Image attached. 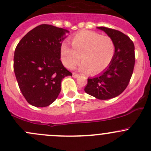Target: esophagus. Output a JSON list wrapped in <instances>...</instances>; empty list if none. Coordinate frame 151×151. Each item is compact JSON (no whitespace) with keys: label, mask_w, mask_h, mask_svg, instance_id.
Returning <instances> with one entry per match:
<instances>
[{"label":"esophagus","mask_w":151,"mask_h":151,"mask_svg":"<svg viewBox=\"0 0 151 151\" xmlns=\"http://www.w3.org/2000/svg\"><path fill=\"white\" fill-rule=\"evenodd\" d=\"M72 77H74V78H77V77H80V75H79V74H76V73H73Z\"/></svg>","instance_id":"obj_1"}]
</instances>
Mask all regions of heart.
Segmentation results:
<instances>
[{
  "mask_svg": "<svg viewBox=\"0 0 151 151\" xmlns=\"http://www.w3.org/2000/svg\"><path fill=\"white\" fill-rule=\"evenodd\" d=\"M72 47L62 43L60 54L62 61L67 68H71L80 60V71L97 74L108 68L115 54L114 43L108 36L91 31H82L73 37Z\"/></svg>",
  "mask_w": 151,
  "mask_h": 151,
  "instance_id": "obj_1",
  "label": "heart"
}]
</instances>
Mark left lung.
Wrapping results in <instances>:
<instances>
[{
    "label": "left lung",
    "mask_w": 151,
    "mask_h": 151,
    "mask_svg": "<svg viewBox=\"0 0 151 151\" xmlns=\"http://www.w3.org/2000/svg\"><path fill=\"white\" fill-rule=\"evenodd\" d=\"M105 32L114 43L115 54L111 64L100 74L88 79L85 91L99 99H109L125 91L132 76L135 64L134 45L127 35L119 31L97 27Z\"/></svg>",
    "instance_id": "obj_1"
}]
</instances>
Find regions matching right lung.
Returning <instances> with one entry per match:
<instances>
[{
  "label": "right lung",
  "instance_id": "add662e5",
  "mask_svg": "<svg viewBox=\"0 0 151 151\" xmlns=\"http://www.w3.org/2000/svg\"><path fill=\"white\" fill-rule=\"evenodd\" d=\"M66 29L42 24L28 32L14 51V71L20 91L30 105L46 107L58 98L64 77L71 76L60 59Z\"/></svg>",
  "mask_w": 151,
  "mask_h": 151
}]
</instances>
